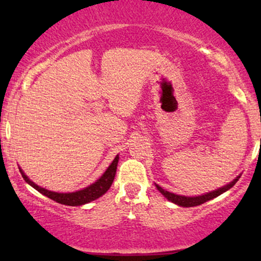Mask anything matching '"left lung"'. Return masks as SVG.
<instances>
[{
	"mask_svg": "<svg viewBox=\"0 0 261 261\" xmlns=\"http://www.w3.org/2000/svg\"><path fill=\"white\" fill-rule=\"evenodd\" d=\"M241 178V176H237L233 181H230L229 184H227L226 187L223 188H220L217 189V190L215 191H211V193H207L205 194V195H201V196H195V197H189V196H181V195H175V194L173 193H169V191L164 190V189H162L160 185L155 184V187H157L158 190L161 191L162 194H163L164 196L167 197V199L169 200V201L176 203V205L179 206H182V207H194V206H199L201 205V203L208 201V200H212L215 199V197H217L218 195H221V194H223L224 191L229 190L230 188L233 187V185L236 184L237 181H238V179Z\"/></svg>",
	"mask_w": 261,
	"mask_h": 261,
	"instance_id": "obj_1",
	"label": "left lung"
}]
</instances>
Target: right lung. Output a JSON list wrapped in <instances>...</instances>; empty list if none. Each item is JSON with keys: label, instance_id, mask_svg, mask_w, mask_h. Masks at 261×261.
<instances>
[{"label": "right lung", "instance_id": "obj_1", "mask_svg": "<svg viewBox=\"0 0 261 261\" xmlns=\"http://www.w3.org/2000/svg\"><path fill=\"white\" fill-rule=\"evenodd\" d=\"M118 162H119V155H116L115 160L112 162V164L109 166V168L106 170L103 175L98 179L94 184L89 185L82 190L74 191V193H54V191H49L46 189L38 187L37 184H34L31 179L27 176L24 173L22 172V169H19V172L22 173L23 179L28 182L31 187H33L35 190H38L39 193L43 194V195L47 196L49 199L54 200V201L62 203V205H68V206H80V205H85V203H88L93 201V200L98 199L103 194H106L109 188L112 187L114 178H115V173H116V167H118Z\"/></svg>", "mask_w": 261, "mask_h": 261}]
</instances>
